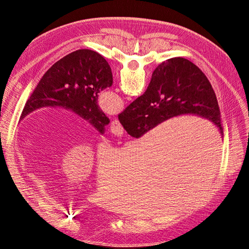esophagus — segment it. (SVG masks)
<instances>
[{"label":"esophagus","mask_w":249,"mask_h":249,"mask_svg":"<svg viewBox=\"0 0 249 249\" xmlns=\"http://www.w3.org/2000/svg\"><path fill=\"white\" fill-rule=\"evenodd\" d=\"M110 130H111L112 134L114 135V136H116V137H122L123 135H124V129H123V126L120 125L119 122H118V120H117L116 118L112 120Z\"/></svg>","instance_id":"34e87169"}]
</instances>
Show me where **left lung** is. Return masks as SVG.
<instances>
[{"mask_svg":"<svg viewBox=\"0 0 249 249\" xmlns=\"http://www.w3.org/2000/svg\"><path fill=\"white\" fill-rule=\"evenodd\" d=\"M111 67L91 50H78L51 66L30 95L20 119L41 107H63L88 120L100 133L110 119L99 108L101 90L112 85Z\"/></svg>","mask_w":249,"mask_h":249,"instance_id":"left-lung-1","label":"left lung"}]
</instances>
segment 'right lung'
Here are the masks:
<instances>
[{"mask_svg":"<svg viewBox=\"0 0 249 249\" xmlns=\"http://www.w3.org/2000/svg\"><path fill=\"white\" fill-rule=\"evenodd\" d=\"M180 114L206 117L223 125L217 97L198 67L185 58H171L154 71L146 91L118 114L119 123L132 137L139 138L157 124Z\"/></svg>","mask_w":249,"mask_h":249,"instance_id":"add662e5","label":"right lung"}]
</instances>
